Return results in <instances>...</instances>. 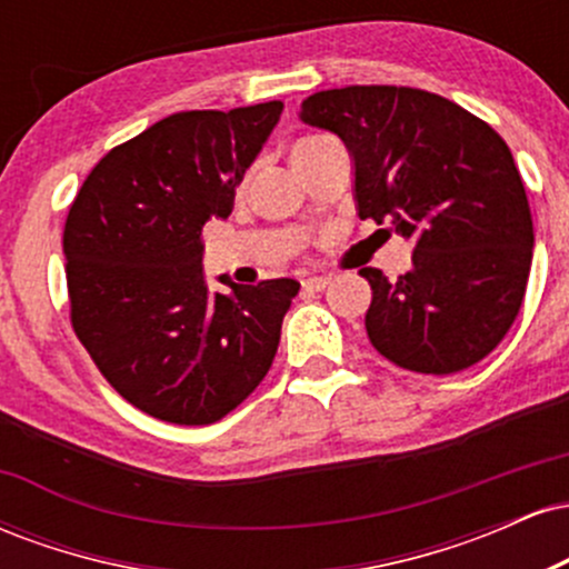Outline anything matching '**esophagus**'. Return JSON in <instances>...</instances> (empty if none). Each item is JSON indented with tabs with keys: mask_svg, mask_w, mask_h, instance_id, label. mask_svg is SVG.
Listing matches in <instances>:
<instances>
[{
	"mask_svg": "<svg viewBox=\"0 0 569 569\" xmlns=\"http://www.w3.org/2000/svg\"><path fill=\"white\" fill-rule=\"evenodd\" d=\"M326 286H329V278H326V276H310V278L302 280L305 291H323Z\"/></svg>",
	"mask_w": 569,
	"mask_h": 569,
	"instance_id": "1",
	"label": "esophagus"
}]
</instances>
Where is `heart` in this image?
<instances>
[{
    "label": "heart",
    "mask_w": 569,
    "mask_h": 569,
    "mask_svg": "<svg viewBox=\"0 0 569 569\" xmlns=\"http://www.w3.org/2000/svg\"><path fill=\"white\" fill-rule=\"evenodd\" d=\"M323 139H326V136H307V139H299L297 143H293V152H291V158H297V154L307 152V149H312V147H316V143H321Z\"/></svg>",
    "instance_id": "heart-1"
}]
</instances>
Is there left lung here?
<instances>
[{"mask_svg":"<svg viewBox=\"0 0 569 569\" xmlns=\"http://www.w3.org/2000/svg\"><path fill=\"white\" fill-rule=\"evenodd\" d=\"M302 120L348 143L358 217L415 243L411 270L371 286L367 335L396 367L455 375L508 335L532 264V213L511 149L449 98L348 84L302 101Z\"/></svg>","mask_w":569,"mask_h":569,"instance_id":"left-lung-1","label":"left lung"}]
</instances>
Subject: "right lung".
I'll use <instances>...</instances> for the list:
<instances>
[{"mask_svg": "<svg viewBox=\"0 0 569 569\" xmlns=\"http://www.w3.org/2000/svg\"><path fill=\"white\" fill-rule=\"evenodd\" d=\"M283 112L280 101L176 112L109 149L63 227L71 329L107 382L173 426L230 415L272 367L291 278L211 293L202 224L227 219L234 187Z\"/></svg>", "mask_w": 569, "mask_h": 569, "instance_id": "1", "label": "right lung"}]
</instances>
